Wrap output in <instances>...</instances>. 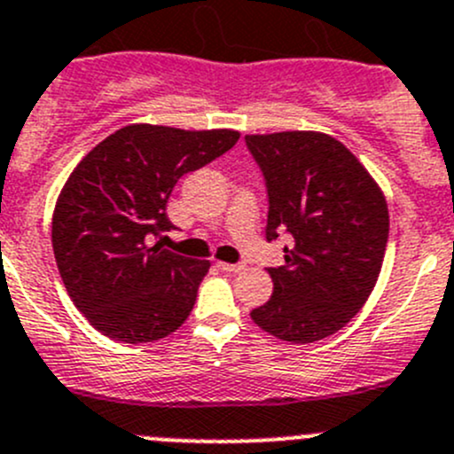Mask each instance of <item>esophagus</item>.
<instances>
[{"instance_id": "34e87169", "label": "esophagus", "mask_w": 454, "mask_h": 454, "mask_svg": "<svg viewBox=\"0 0 454 454\" xmlns=\"http://www.w3.org/2000/svg\"><path fill=\"white\" fill-rule=\"evenodd\" d=\"M217 266L222 270H226V273H241V270H244L241 264H228V262H217Z\"/></svg>"}]
</instances>
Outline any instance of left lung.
I'll return each instance as SVG.
<instances>
[{
  "label": "left lung",
  "mask_w": 454,
  "mask_h": 454,
  "mask_svg": "<svg viewBox=\"0 0 454 454\" xmlns=\"http://www.w3.org/2000/svg\"><path fill=\"white\" fill-rule=\"evenodd\" d=\"M269 188L266 239L289 232L285 266L269 269L273 295L253 323L279 340L329 338L374 291L387 247V201L340 141L323 131L248 134Z\"/></svg>",
  "instance_id": "left-lung-1"
}]
</instances>
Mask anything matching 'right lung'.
Instances as JSON below:
<instances>
[{
  "label": "right lung",
  "instance_id": "right-lung-1",
  "mask_svg": "<svg viewBox=\"0 0 454 454\" xmlns=\"http://www.w3.org/2000/svg\"><path fill=\"white\" fill-rule=\"evenodd\" d=\"M239 141L235 129L134 122L109 134L69 175L55 201V264L78 311L112 340L141 345L185 323L210 262L152 244L169 231L176 181Z\"/></svg>",
  "mask_w": 454,
  "mask_h": 454
}]
</instances>
